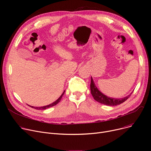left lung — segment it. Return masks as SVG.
<instances>
[{"instance_id": "1", "label": "left lung", "mask_w": 151, "mask_h": 151, "mask_svg": "<svg viewBox=\"0 0 151 151\" xmlns=\"http://www.w3.org/2000/svg\"><path fill=\"white\" fill-rule=\"evenodd\" d=\"M91 94L93 99L96 100L97 101L100 103L101 104H104L105 105L108 106H116L120 105L122 103H124L125 101L127 100L129 97L131 96V93L128 96H127L124 98L122 99H114V98H111L109 97H107L104 93H102L95 85V83L93 81V79L91 77Z\"/></svg>"}]
</instances>
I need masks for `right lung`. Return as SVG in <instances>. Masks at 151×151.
<instances>
[{"label":"right lung","instance_id":"add662e5","mask_svg":"<svg viewBox=\"0 0 151 151\" xmlns=\"http://www.w3.org/2000/svg\"><path fill=\"white\" fill-rule=\"evenodd\" d=\"M64 92H65V91L62 93V94L61 95L60 97L56 101H55L54 102L52 103V104H50V105H46V106H41V107H34V106H31V107L34 108V109H47V108H50V107L54 106H55V105H57L59 102H60V100H61V99H62V96H63V95L64 94Z\"/></svg>","mask_w":151,"mask_h":151}]
</instances>
